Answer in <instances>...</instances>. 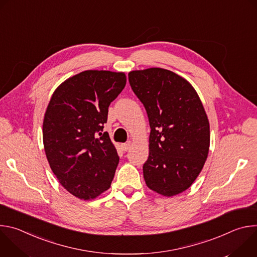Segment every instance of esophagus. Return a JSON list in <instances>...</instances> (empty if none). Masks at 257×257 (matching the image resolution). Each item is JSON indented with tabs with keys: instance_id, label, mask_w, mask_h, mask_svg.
<instances>
[{
	"instance_id": "34e87169",
	"label": "esophagus",
	"mask_w": 257,
	"mask_h": 257,
	"mask_svg": "<svg viewBox=\"0 0 257 257\" xmlns=\"http://www.w3.org/2000/svg\"><path fill=\"white\" fill-rule=\"evenodd\" d=\"M121 146H122V150H123L124 152H128V151L131 149L132 142H131V141H128V142H126V143H122Z\"/></svg>"
}]
</instances>
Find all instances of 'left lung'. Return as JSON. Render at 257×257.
I'll use <instances>...</instances> for the list:
<instances>
[{"label": "left lung", "instance_id": "left-lung-1", "mask_svg": "<svg viewBox=\"0 0 257 257\" xmlns=\"http://www.w3.org/2000/svg\"><path fill=\"white\" fill-rule=\"evenodd\" d=\"M128 77L152 129L143 165L146 186L166 197L180 194L193 184L208 156L209 122L203 104L194 87L170 70H134Z\"/></svg>", "mask_w": 257, "mask_h": 257}]
</instances>
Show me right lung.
<instances>
[{"label": "right lung", "instance_id": "1", "mask_svg": "<svg viewBox=\"0 0 257 257\" xmlns=\"http://www.w3.org/2000/svg\"><path fill=\"white\" fill-rule=\"evenodd\" d=\"M125 85L124 72L86 70L62 82L50 99L43 123L45 153L60 184L79 199H94L111 187L119 157L100 131L109 103Z\"/></svg>", "mask_w": 257, "mask_h": 257}]
</instances>
